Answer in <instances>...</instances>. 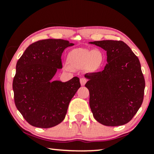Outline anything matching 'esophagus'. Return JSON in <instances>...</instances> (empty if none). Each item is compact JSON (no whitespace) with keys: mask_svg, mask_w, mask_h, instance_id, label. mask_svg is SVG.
<instances>
[{"mask_svg":"<svg viewBox=\"0 0 154 154\" xmlns=\"http://www.w3.org/2000/svg\"><path fill=\"white\" fill-rule=\"evenodd\" d=\"M80 81H81V85H85V84L86 83V82H87V79H85V78H81V79H80Z\"/></svg>","mask_w":154,"mask_h":154,"instance_id":"esophagus-1","label":"esophagus"}]
</instances>
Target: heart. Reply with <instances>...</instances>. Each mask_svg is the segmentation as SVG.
Listing matches in <instances>:
<instances>
[{
  "label": "heart",
  "instance_id": "obj_1",
  "mask_svg": "<svg viewBox=\"0 0 154 154\" xmlns=\"http://www.w3.org/2000/svg\"><path fill=\"white\" fill-rule=\"evenodd\" d=\"M104 56L98 49L75 48L67 55V62L71 69H78L86 67L90 71H95L102 66Z\"/></svg>",
  "mask_w": 154,
  "mask_h": 154
}]
</instances>
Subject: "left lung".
I'll list each match as a JSON object with an SVG mask.
<instances>
[{
	"label": "left lung",
	"instance_id": "1",
	"mask_svg": "<svg viewBox=\"0 0 154 154\" xmlns=\"http://www.w3.org/2000/svg\"><path fill=\"white\" fill-rule=\"evenodd\" d=\"M106 51L107 64L102 71L85 74L90 106L99 123L106 126L128 123L144 100L145 80L140 60L121 41L90 42Z\"/></svg>",
	"mask_w": 154,
	"mask_h": 154
}]
</instances>
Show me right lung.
<instances>
[{"label":"right lung","mask_w":154,"mask_h":154,"mask_svg":"<svg viewBox=\"0 0 154 154\" xmlns=\"http://www.w3.org/2000/svg\"><path fill=\"white\" fill-rule=\"evenodd\" d=\"M73 45L62 39L41 40L31 44L17 62L14 103L30 125L49 128L64 119L69 102L81 87L80 79L73 77L65 83L51 79L62 68L63 51Z\"/></svg>","instance_id":"add662e5"}]
</instances>
